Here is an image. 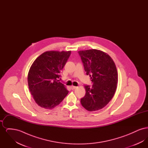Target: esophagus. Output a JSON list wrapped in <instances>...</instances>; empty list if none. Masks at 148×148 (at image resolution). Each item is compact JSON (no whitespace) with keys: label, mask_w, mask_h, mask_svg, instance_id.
<instances>
[{"label":"esophagus","mask_w":148,"mask_h":148,"mask_svg":"<svg viewBox=\"0 0 148 148\" xmlns=\"http://www.w3.org/2000/svg\"><path fill=\"white\" fill-rule=\"evenodd\" d=\"M71 89H73H73H76L77 87V86H71Z\"/></svg>","instance_id":"obj_1"}]
</instances>
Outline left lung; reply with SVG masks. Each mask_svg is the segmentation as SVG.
I'll return each instance as SVG.
<instances>
[{"label":"left lung","instance_id":"1","mask_svg":"<svg viewBox=\"0 0 148 148\" xmlns=\"http://www.w3.org/2000/svg\"><path fill=\"white\" fill-rule=\"evenodd\" d=\"M86 75L93 84L84 85L86 94L80 99L82 106L88 111L101 109L113 98L118 83V72L112 58L97 49L79 51Z\"/></svg>","mask_w":148,"mask_h":148}]
</instances>
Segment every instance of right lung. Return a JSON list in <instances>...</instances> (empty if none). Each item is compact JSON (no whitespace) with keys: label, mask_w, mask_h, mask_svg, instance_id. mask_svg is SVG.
<instances>
[{"label":"right lung","mask_w":148,"mask_h":148,"mask_svg":"<svg viewBox=\"0 0 148 148\" xmlns=\"http://www.w3.org/2000/svg\"><path fill=\"white\" fill-rule=\"evenodd\" d=\"M71 51H48L38 56L32 64L28 75L29 89L35 103L51 109L58 106L69 91L58 80Z\"/></svg>","instance_id":"add662e5"}]
</instances>
